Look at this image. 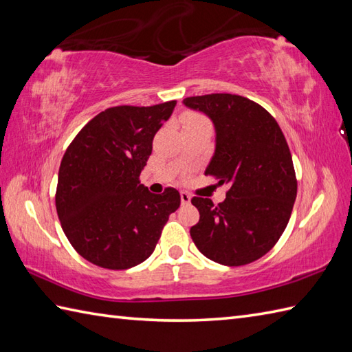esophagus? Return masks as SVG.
Wrapping results in <instances>:
<instances>
[{
    "label": "esophagus",
    "instance_id": "obj_1",
    "mask_svg": "<svg viewBox=\"0 0 352 352\" xmlns=\"http://www.w3.org/2000/svg\"><path fill=\"white\" fill-rule=\"evenodd\" d=\"M180 197H182V204H184V206H188L189 203H190V195H189V193L188 192H182L180 193Z\"/></svg>",
    "mask_w": 352,
    "mask_h": 352
}]
</instances>
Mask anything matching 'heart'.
<instances>
[{"label":"heart","instance_id":"heart-1","mask_svg":"<svg viewBox=\"0 0 352 352\" xmlns=\"http://www.w3.org/2000/svg\"><path fill=\"white\" fill-rule=\"evenodd\" d=\"M207 122V119L204 116H201L198 113H188L184 118V125H193V124H203Z\"/></svg>","mask_w":352,"mask_h":352}]
</instances>
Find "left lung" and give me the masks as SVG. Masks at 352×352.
I'll use <instances>...</instances> for the list:
<instances>
[{
    "instance_id": "1",
    "label": "left lung",
    "mask_w": 352,
    "mask_h": 352,
    "mask_svg": "<svg viewBox=\"0 0 352 352\" xmlns=\"http://www.w3.org/2000/svg\"><path fill=\"white\" fill-rule=\"evenodd\" d=\"M183 102L213 121L216 149L206 175L230 184L219 204L192 198L199 212L192 241L216 263H252L278 242L294 208L298 182L286 138L275 118L245 96L210 94Z\"/></svg>"
}]
</instances>
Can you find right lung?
Listing matches in <instances>:
<instances>
[{"label": "right lung", "instance_id": "obj_1", "mask_svg": "<svg viewBox=\"0 0 352 352\" xmlns=\"http://www.w3.org/2000/svg\"><path fill=\"white\" fill-rule=\"evenodd\" d=\"M177 101L118 106L92 118L69 144L58 169L56 208L81 257L122 271L145 261L159 242L180 193L154 195L140 184L153 139Z\"/></svg>", "mask_w": 352, "mask_h": 352}]
</instances>
